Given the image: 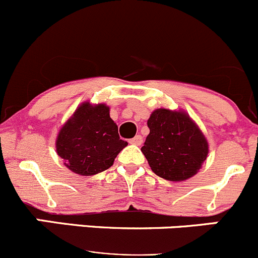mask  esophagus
Segmentation results:
<instances>
[{"label":"esophagus","mask_w":258,"mask_h":258,"mask_svg":"<svg viewBox=\"0 0 258 258\" xmlns=\"http://www.w3.org/2000/svg\"><path fill=\"white\" fill-rule=\"evenodd\" d=\"M129 143H130V144H134V145H140L143 143L142 135H135L133 139L129 140Z\"/></svg>","instance_id":"esophagus-1"}]
</instances>
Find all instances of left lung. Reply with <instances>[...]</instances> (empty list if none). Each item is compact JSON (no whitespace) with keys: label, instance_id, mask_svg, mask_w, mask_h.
I'll return each instance as SVG.
<instances>
[{"label":"left lung","instance_id":"1","mask_svg":"<svg viewBox=\"0 0 258 258\" xmlns=\"http://www.w3.org/2000/svg\"><path fill=\"white\" fill-rule=\"evenodd\" d=\"M150 133L143 154L151 170L170 181L194 176L209 153L208 142L187 114L156 109L148 120Z\"/></svg>","mask_w":258,"mask_h":258}]
</instances>
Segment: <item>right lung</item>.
Wrapping results in <instances>:
<instances>
[{
	"label": "right lung",
	"instance_id": "right-lung-1",
	"mask_svg": "<svg viewBox=\"0 0 258 258\" xmlns=\"http://www.w3.org/2000/svg\"><path fill=\"white\" fill-rule=\"evenodd\" d=\"M128 145L105 104H82L58 134L57 153L76 174L90 176L109 169Z\"/></svg>",
	"mask_w": 258,
	"mask_h": 258
}]
</instances>
